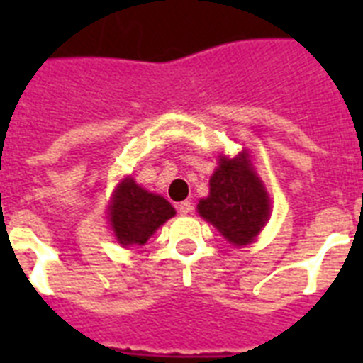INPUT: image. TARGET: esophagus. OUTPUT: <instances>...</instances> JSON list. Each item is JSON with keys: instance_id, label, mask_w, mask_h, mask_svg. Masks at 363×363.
Instances as JSON below:
<instances>
[{"instance_id": "esophagus-1", "label": "esophagus", "mask_w": 363, "mask_h": 363, "mask_svg": "<svg viewBox=\"0 0 363 363\" xmlns=\"http://www.w3.org/2000/svg\"><path fill=\"white\" fill-rule=\"evenodd\" d=\"M177 209H179V213H181V215H188V213L192 211V203H190L188 199H184V201H181V203L177 205Z\"/></svg>"}]
</instances>
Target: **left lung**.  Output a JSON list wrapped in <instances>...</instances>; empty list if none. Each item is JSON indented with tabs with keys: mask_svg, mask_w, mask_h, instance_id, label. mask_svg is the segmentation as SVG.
<instances>
[{
	"mask_svg": "<svg viewBox=\"0 0 363 363\" xmlns=\"http://www.w3.org/2000/svg\"><path fill=\"white\" fill-rule=\"evenodd\" d=\"M198 213L235 247L248 245L258 235L269 218V198L247 154L220 158L211 177L209 196L199 201Z\"/></svg>",
	"mask_w": 363,
	"mask_h": 363,
	"instance_id": "1",
	"label": "left lung"
}]
</instances>
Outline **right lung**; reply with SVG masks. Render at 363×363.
<instances>
[{"label":"right lung","instance_id":"add662e5","mask_svg":"<svg viewBox=\"0 0 363 363\" xmlns=\"http://www.w3.org/2000/svg\"><path fill=\"white\" fill-rule=\"evenodd\" d=\"M173 215L175 209L167 199L143 190L133 179H125L116 188L109 220L118 242L130 247L145 245L147 239Z\"/></svg>","mask_w":363,"mask_h":363}]
</instances>
